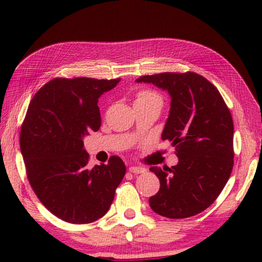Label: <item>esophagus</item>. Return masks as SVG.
Returning <instances> with one entry per match:
<instances>
[{"mask_svg":"<svg viewBox=\"0 0 262 262\" xmlns=\"http://www.w3.org/2000/svg\"><path fill=\"white\" fill-rule=\"evenodd\" d=\"M129 171L132 172V173H134V174H140V173H144L145 168L144 167H141V166H130L129 167Z\"/></svg>","mask_w":262,"mask_h":262,"instance_id":"esophagus-1","label":"esophagus"}]
</instances>
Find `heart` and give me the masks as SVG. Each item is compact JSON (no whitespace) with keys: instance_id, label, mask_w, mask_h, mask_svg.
<instances>
[{"instance_id":"obj_1","label":"heart","mask_w":262,"mask_h":262,"mask_svg":"<svg viewBox=\"0 0 262 262\" xmlns=\"http://www.w3.org/2000/svg\"><path fill=\"white\" fill-rule=\"evenodd\" d=\"M135 104H159L162 105V98L157 92L152 90H142L136 96Z\"/></svg>"}]
</instances>
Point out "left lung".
I'll return each instance as SVG.
<instances>
[{"label":"left lung","instance_id":"1","mask_svg":"<svg viewBox=\"0 0 262 262\" xmlns=\"http://www.w3.org/2000/svg\"><path fill=\"white\" fill-rule=\"evenodd\" d=\"M167 91L171 108L162 133L177 149L172 167L151 166L161 181L149 199L156 214L186 219L207 209L228 183L233 167V121L219 90L195 73H162L142 76Z\"/></svg>","mask_w":262,"mask_h":262}]
</instances>
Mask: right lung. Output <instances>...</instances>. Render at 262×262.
Returning a JSON list of instances; mask_svg holds the SVG:
<instances>
[{
    "mask_svg": "<svg viewBox=\"0 0 262 262\" xmlns=\"http://www.w3.org/2000/svg\"><path fill=\"white\" fill-rule=\"evenodd\" d=\"M120 82L54 78L31 100L20 150L35 195L52 214L73 224L92 223L108 211L126 173L122 159L89 168L83 139L99 129L98 99Z\"/></svg>",
    "mask_w": 262,
    "mask_h": 262,
    "instance_id": "1",
    "label": "right lung"
}]
</instances>
